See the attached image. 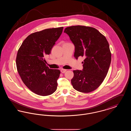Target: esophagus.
Segmentation results:
<instances>
[{
    "label": "esophagus",
    "instance_id": "34e87169",
    "mask_svg": "<svg viewBox=\"0 0 131 131\" xmlns=\"http://www.w3.org/2000/svg\"><path fill=\"white\" fill-rule=\"evenodd\" d=\"M66 69H62L61 70V73H65L66 72Z\"/></svg>",
    "mask_w": 131,
    "mask_h": 131
}]
</instances>
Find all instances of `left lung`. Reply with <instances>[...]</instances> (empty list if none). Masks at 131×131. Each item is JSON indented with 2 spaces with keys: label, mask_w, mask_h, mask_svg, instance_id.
Instances as JSON below:
<instances>
[{
  "label": "left lung",
  "mask_w": 131,
  "mask_h": 131,
  "mask_svg": "<svg viewBox=\"0 0 131 131\" xmlns=\"http://www.w3.org/2000/svg\"><path fill=\"white\" fill-rule=\"evenodd\" d=\"M64 32L75 45V58H84L82 71H73V87L82 93L93 91L104 81L111 62V52L106 38L95 28L83 25L67 27Z\"/></svg>",
  "instance_id": "left-lung-1"
}]
</instances>
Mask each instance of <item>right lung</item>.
<instances>
[{
	"label": "right lung",
	"instance_id": "right-lung-1",
	"mask_svg": "<svg viewBox=\"0 0 131 131\" xmlns=\"http://www.w3.org/2000/svg\"><path fill=\"white\" fill-rule=\"evenodd\" d=\"M63 27L33 33L24 41L18 51L16 66L20 78L31 91L46 96L57 89L60 71L46 65L45 56L62 33Z\"/></svg>",
	"mask_w": 131,
	"mask_h": 131
}]
</instances>
